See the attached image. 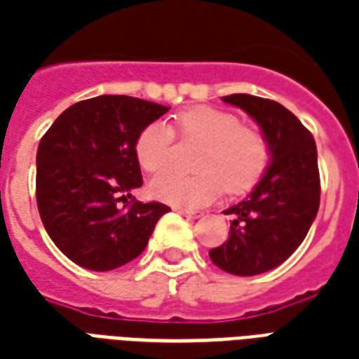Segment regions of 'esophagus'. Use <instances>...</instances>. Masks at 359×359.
<instances>
[{
  "mask_svg": "<svg viewBox=\"0 0 359 359\" xmlns=\"http://www.w3.org/2000/svg\"><path fill=\"white\" fill-rule=\"evenodd\" d=\"M177 212L182 214V216H186V218H190V219L201 218V214L199 212H191V210H184V208H177Z\"/></svg>",
  "mask_w": 359,
  "mask_h": 359,
  "instance_id": "obj_1",
  "label": "esophagus"
}]
</instances>
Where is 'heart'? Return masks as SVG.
I'll return each mask as SVG.
<instances>
[{"mask_svg": "<svg viewBox=\"0 0 359 359\" xmlns=\"http://www.w3.org/2000/svg\"><path fill=\"white\" fill-rule=\"evenodd\" d=\"M175 130L182 140L201 141L196 177L168 171L152 179L149 190L158 201L173 207L199 208L225 190L244 194L257 184L268 165V143L261 130L242 124L225 109L197 106L175 115ZM175 134L162 121L147 124L135 137L137 163L147 173H160L171 162Z\"/></svg>", "mask_w": 359, "mask_h": 359, "instance_id": "1", "label": "heart"}]
</instances>
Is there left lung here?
<instances>
[{
    "label": "left lung",
    "instance_id": "left-lung-1",
    "mask_svg": "<svg viewBox=\"0 0 359 359\" xmlns=\"http://www.w3.org/2000/svg\"><path fill=\"white\" fill-rule=\"evenodd\" d=\"M222 100L244 109L259 124L270 165L250 196L225 210L233 216L229 240L208 255L225 272L257 276L287 261L317 218V145L311 132L281 104L244 93Z\"/></svg>",
    "mask_w": 359,
    "mask_h": 359
}]
</instances>
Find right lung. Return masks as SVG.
Returning a JSON list of instances; mask_svg holds the SVG:
<instances>
[{
  "instance_id": "right-lung-1",
  "label": "right lung",
  "mask_w": 359,
  "mask_h": 359,
  "mask_svg": "<svg viewBox=\"0 0 359 359\" xmlns=\"http://www.w3.org/2000/svg\"><path fill=\"white\" fill-rule=\"evenodd\" d=\"M169 108L102 95L65 109L36 151V207L53 244L95 272L119 268L145 250L171 208L132 199L143 184L135 137Z\"/></svg>"
}]
</instances>
